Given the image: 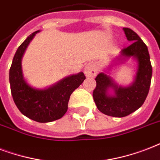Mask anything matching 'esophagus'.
Wrapping results in <instances>:
<instances>
[{
	"instance_id": "esophagus-1",
	"label": "esophagus",
	"mask_w": 160,
	"mask_h": 160,
	"mask_svg": "<svg viewBox=\"0 0 160 160\" xmlns=\"http://www.w3.org/2000/svg\"><path fill=\"white\" fill-rule=\"evenodd\" d=\"M84 72L88 78H94L97 75V68L94 64L92 63H89L88 64L85 68H84Z\"/></svg>"
}]
</instances>
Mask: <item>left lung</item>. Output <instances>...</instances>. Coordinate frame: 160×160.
<instances>
[{
    "instance_id": "obj_1",
    "label": "left lung",
    "mask_w": 160,
    "mask_h": 160,
    "mask_svg": "<svg viewBox=\"0 0 160 160\" xmlns=\"http://www.w3.org/2000/svg\"><path fill=\"white\" fill-rule=\"evenodd\" d=\"M126 38L131 44L121 51L120 57H133L138 60V71L133 83L127 88L118 86L103 72L96 77V88L92 92L94 102L100 112L108 116L122 118L133 112L143 104L148 96L152 78V66L148 48L133 30L123 27ZM115 90L113 96L107 90Z\"/></svg>"
}]
</instances>
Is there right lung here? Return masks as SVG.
Wrapping results in <instances>:
<instances>
[{
    "mask_svg": "<svg viewBox=\"0 0 160 160\" xmlns=\"http://www.w3.org/2000/svg\"><path fill=\"white\" fill-rule=\"evenodd\" d=\"M38 31L20 45L10 68L9 80L12 98L17 108L26 117L38 122H49L62 117L68 111L71 94L86 78L83 72L65 78L47 89H35L23 78L22 58L26 48Z\"/></svg>",
    "mask_w": 160,
    "mask_h": 160,
    "instance_id": "obj_1",
    "label": "right lung"
}]
</instances>
